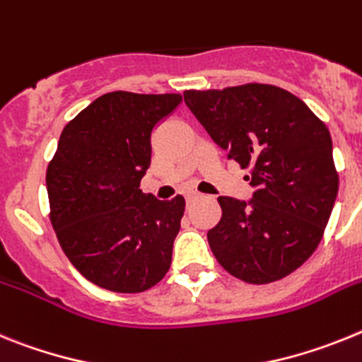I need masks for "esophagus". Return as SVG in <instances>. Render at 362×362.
<instances>
[{
    "instance_id": "34e87169",
    "label": "esophagus",
    "mask_w": 362,
    "mask_h": 362,
    "mask_svg": "<svg viewBox=\"0 0 362 362\" xmlns=\"http://www.w3.org/2000/svg\"><path fill=\"white\" fill-rule=\"evenodd\" d=\"M200 199V193H197V191H189V193H185V202L187 204H193L194 200Z\"/></svg>"
}]
</instances>
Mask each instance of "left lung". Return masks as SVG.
<instances>
[{
    "mask_svg": "<svg viewBox=\"0 0 362 362\" xmlns=\"http://www.w3.org/2000/svg\"><path fill=\"white\" fill-rule=\"evenodd\" d=\"M185 105L228 158L250 168L251 200L218 197L207 231L228 273L268 284L303 266L319 246L337 199L332 136L310 107L275 86L185 90Z\"/></svg>",
    "mask_w": 362,
    "mask_h": 362,
    "instance_id": "left-lung-1",
    "label": "left lung"
}]
</instances>
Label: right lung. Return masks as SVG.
<instances>
[{"label": "right lung", "instance_id": "obj_1", "mask_svg": "<svg viewBox=\"0 0 362 362\" xmlns=\"http://www.w3.org/2000/svg\"><path fill=\"white\" fill-rule=\"evenodd\" d=\"M180 103V94L115 90L62 131L47 168L50 222L72 266L100 288L140 293L169 272L185 200H156L140 180L151 134Z\"/></svg>", "mask_w": 362, "mask_h": 362}]
</instances>
